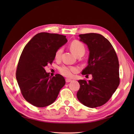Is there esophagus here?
Here are the masks:
<instances>
[{"instance_id": "obj_1", "label": "esophagus", "mask_w": 134, "mask_h": 134, "mask_svg": "<svg viewBox=\"0 0 134 134\" xmlns=\"http://www.w3.org/2000/svg\"><path fill=\"white\" fill-rule=\"evenodd\" d=\"M71 81H72L71 79H68V78L65 79V82H66L67 83H68V82H70Z\"/></svg>"}]
</instances>
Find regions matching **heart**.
<instances>
[{"mask_svg":"<svg viewBox=\"0 0 134 134\" xmlns=\"http://www.w3.org/2000/svg\"><path fill=\"white\" fill-rule=\"evenodd\" d=\"M70 49L72 52L76 56L83 55L85 52V47L82 42L79 40H74L70 44ZM63 52V48H60L56 51L55 58L59 60L60 59ZM59 71L62 75L65 77H72L74 74L78 71V68L74 66H67V65H62L59 67Z\"/></svg>","mask_w":134,"mask_h":134,"instance_id":"obj_1","label":"heart"}]
</instances>
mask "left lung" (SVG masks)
I'll use <instances>...</instances> for the list:
<instances>
[{
  "instance_id": "8db88e82",
  "label": "left lung",
  "mask_w": 134,
  "mask_h": 134,
  "mask_svg": "<svg viewBox=\"0 0 134 134\" xmlns=\"http://www.w3.org/2000/svg\"><path fill=\"white\" fill-rule=\"evenodd\" d=\"M90 51L88 65L82 74H92V80L80 79L76 94L78 100L89 108L101 107L109 100L120 84L119 63L110 42L97 33L79 35Z\"/></svg>"
}]
</instances>
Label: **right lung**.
I'll return each mask as SVG.
<instances>
[{"instance_id":"right-lung-1","label":"right lung","mask_w":134,"mask_h":134,"mask_svg":"<svg viewBox=\"0 0 134 134\" xmlns=\"http://www.w3.org/2000/svg\"><path fill=\"white\" fill-rule=\"evenodd\" d=\"M66 36L42 32L25 45L20 56L16 78L24 98L37 107H45L56 100L65 83L63 76H50L44 67L52 64L56 51L67 41Z\"/></svg>"}]
</instances>
